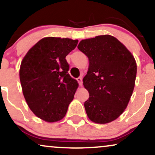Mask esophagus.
<instances>
[{"label": "esophagus", "mask_w": 155, "mask_h": 155, "mask_svg": "<svg viewBox=\"0 0 155 155\" xmlns=\"http://www.w3.org/2000/svg\"><path fill=\"white\" fill-rule=\"evenodd\" d=\"M77 81L79 82L80 86H82V84H83V81H82V78L81 77L77 78Z\"/></svg>", "instance_id": "esophagus-1"}]
</instances>
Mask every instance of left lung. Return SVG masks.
<instances>
[{
    "label": "left lung",
    "mask_w": 155,
    "mask_h": 155,
    "mask_svg": "<svg viewBox=\"0 0 155 155\" xmlns=\"http://www.w3.org/2000/svg\"><path fill=\"white\" fill-rule=\"evenodd\" d=\"M78 48L89 58V69L84 87L89 98L84 102L89 119L107 124L124 112L132 97L137 64L131 52L110 35L80 41Z\"/></svg>",
    "instance_id": "left-lung-1"
}]
</instances>
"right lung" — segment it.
I'll use <instances>...</instances> for the list:
<instances>
[{
  "mask_svg": "<svg viewBox=\"0 0 155 155\" xmlns=\"http://www.w3.org/2000/svg\"><path fill=\"white\" fill-rule=\"evenodd\" d=\"M78 40L46 37L36 43L21 61L20 81L33 113L48 122L63 119L79 84L68 73L66 56Z\"/></svg>",
  "mask_w": 155,
  "mask_h": 155,
  "instance_id": "right-lung-1",
  "label": "right lung"
}]
</instances>
